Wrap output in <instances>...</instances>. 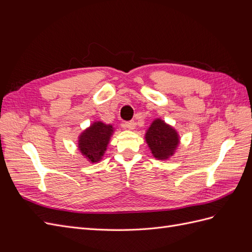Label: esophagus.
<instances>
[{"instance_id": "34e87169", "label": "esophagus", "mask_w": 252, "mask_h": 252, "mask_svg": "<svg viewBox=\"0 0 252 252\" xmlns=\"http://www.w3.org/2000/svg\"><path fill=\"white\" fill-rule=\"evenodd\" d=\"M124 126L128 129H130V130H133L135 128V122L134 121H129V122H125Z\"/></svg>"}]
</instances>
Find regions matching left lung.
<instances>
[{"label":"left lung","mask_w":252,"mask_h":252,"mask_svg":"<svg viewBox=\"0 0 252 252\" xmlns=\"http://www.w3.org/2000/svg\"><path fill=\"white\" fill-rule=\"evenodd\" d=\"M151 154L158 159H167L177 150L180 139L177 130L161 119H156L145 134Z\"/></svg>","instance_id":"1"}]
</instances>
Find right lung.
Listing matches in <instances>:
<instances>
[{
  "mask_svg": "<svg viewBox=\"0 0 252 252\" xmlns=\"http://www.w3.org/2000/svg\"><path fill=\"white\" fill-rule=\"evenodd\" d=\"M114 131L112 125L94 122L79 136V149L91 163L101 161Z\"/></svg>",
  "mask_w": 252,
  "mask_h": 252,
  "instance_id": "1",
  "label": "right lung"
}]
</instances>
